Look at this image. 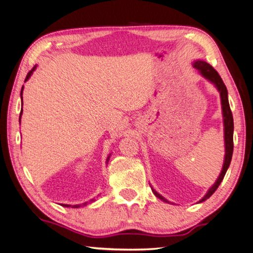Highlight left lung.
<instances>
[{"label": "left lung", "mask_w": 253, "mask_h": 253, "mask_svg": "<svg viewBox=\"0 0 253 253\" xmlns=\"http://www.w3.org/2000/svg\"><path fill=\"white\" fill-rule=\"evenodd\" d=\"M195 68H197L201 74L204 76L205 78H207L208 80H211V83H213L216 84V87L218 88L219 92H220V97H221V104H222V114H223V126H225V141H226V155H225V163H223V168L220 175L217 179V182L215 183V185L208 190V193L206 194L202 201H206L207 198H209L211 195L215 193V190L218 188V186L220 185V183L222 182L223 177H225L226 171L229 168L230 162H231V157H232V152H233V118H232V112L230 110V106H229V101H228V91L225 84H223L222 79L219 74L217 73V70L212 67V66L209 65L206 61H202V60H197L196 63L194 65ZM153 193L156 197H159L160 199H162L163 202L169 203L166 201L164 197H162L160 194H157L154 189Z\"/></svg>", "instance_id": "1"}]
</instances>
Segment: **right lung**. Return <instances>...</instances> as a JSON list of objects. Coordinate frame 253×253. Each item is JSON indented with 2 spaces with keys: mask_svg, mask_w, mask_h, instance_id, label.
Listing matches in <instances>:
<instances>
[{
  "mask_svg": "<svg viewBox=\"0 0 253 253\" xmlns=\"http://www.w3.org/2000/svg\"><path fill=\"white\" fill-rule=\"evenodd\" d=\"M35 68L36 67H33V69L30 71V73H28L27 74V76H26V78H25V82H26V80L28 79V78H30L31 77V75H32V73H33V71H34L35 70ZM22 91H23V87H22ZM22 91H21V94H22ZM22 107H23V99H22ZM21 116H22V111H21V113H20V120H21ZM90 202H93V199H91V201H90ZM84 205H87V203H84V204H83V206H84ZM63 206H66V207H70V205H63ZM80 206H82V205H75V206H74V208H78V207H80Z\"/></svg>",
  "mask_w": 253,
  "mask_h": 253,
  "instance_id": "add662e5",
  "label": "right lung"
}]
</instances>
